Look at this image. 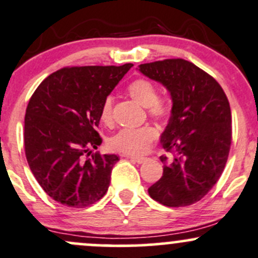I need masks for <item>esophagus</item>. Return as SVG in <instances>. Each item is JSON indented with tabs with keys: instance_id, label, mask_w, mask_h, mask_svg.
<instances>
[{
	"instance_id": "obj_1",
	"label": "esophagus",
	"mask_w": 258,
	"mask_h": 258,
	"mask_svg": "<svg viewBox=\"0 0 258 258\" xmlns=\"http://www.w3.org/2000/svg\"><path fill=\"white\" fill-rule=\"evenodd\" d=\"M127 158H130V159L131 160H134V161H136V163H138V164H142V163H144V161L147 160V158H141V157H130V155H126Z\"/></svg>"
}]
</instances>
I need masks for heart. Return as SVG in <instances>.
Segmentation results:
<instances>
[{
	"mask_svg": "<svg viewBox=\"0 0 258 258\" xmlns=\"http://www.w3.org/2000/svg\"><path fill=\"white\" fill-rule=\"evenodd\" d=\"M128 93L141 105L147 107L151 117L166 120L171 115V104L166 99H160L158 88L147 78H137L130 83ZM112 98L107 97L100 107V120L109 124L112 121ZM158 138V131L152 126L140 128H123L112 136L109 141L110 148L127 155H142L151 149Z\"/></svg>",
	"mask_w": 258,
	"mask_h": 258,
	"instance_id": "1",
	"label": "heart"
}]
</instances>
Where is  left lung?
<instances>
[{
	"mask_svg": "<svg viewBox=\"0 0 258 258\" xmlns=\"http://www.w3.org/2000/svg\"><path fill=\"white\" fill-rule=\"evenodd\" d=\"M163 84L172 99L171 116L160 142L174 159L161 155L163 176L148 188L166 207H186L202 200L219 180L231 144V111L224 90L207 72L182 58L140 64Z\"/></svg>",
	"mask_w": 258,
	"mask_h": 258,
	"instance_id": "8db88e82",
	"label": "left lung"
}]
</instances>
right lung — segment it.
Returning <instances> with one entry per match:
<instances>
[{
  "mask_svg": "<svg viewBox=\"0 0 258 258\" xmlns=\"http://www.w3.org/2000/svg\"><path fill=\"white\" fill-rule=\"evenodd\" d=\"M132 63L64 67L41 82L24 118L25 157L34 177L56 202L84 208L106 194L115 154H99L100 107Z\"/></svg>",
  "mask_w": 258,
  "mask_h": 258,
  "instance_id": "right-lung-1",
  "label": "right lung"
}]
</instances>
